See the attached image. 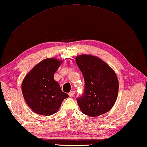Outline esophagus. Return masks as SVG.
Masks as SVG:
<instances>
[{
    "mask_svg": "<svg viewBox=\"0 0 147 147\" xmlns=\"http://www.w3.org/2000/svg\"><path fill=\"white\" fill-rule=\"evenodd\" d=\"M69 96H73L74 95V91H71V92H69Z\"/></svg>",
    "mask_w": 147,
    "mask_h": 147,
    "instance_id": "obj_1",
    "label": "esophagus"
}]
</instances>
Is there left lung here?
Instances as JSON below:
<instances>
[{"mask_svg":"<svg viewBox=\"0 0 147 147\" xmlns=\"http://www.w3.org/2000/svg\"><path fill=\"white\" fill-rule=\"evenodd\" d=\"M76 63L85 82L82 95L76 98L82 112L93 117L108 112L118 95L115 72L105 62L91 55L77 56Z\"/></svg>","mask_w":147,"mask_h":147,"instance_id":"obj_1","label":"left lung"}]
</instances>
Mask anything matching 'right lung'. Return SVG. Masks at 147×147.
<instances>
[{
    "mask_svg": "<svg viewBox=\"0 0 147 147\" xmlns=\"http://www.w3.org/2000/svg\"><path fill=\"white\" fill-rule=\"evenodd\" d=\"M61 61L45 59L36 65L25 76L22 84L24 100L33 111L42 115L55 113L65 98L69 97L54 80Z\"/></svg>",
    "mask_w": 147,
    "mask_h": 147,
    "instance_id": "right-lung-1",
    "label": "right lung"
}]
</instances>
